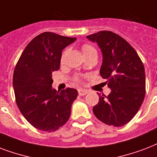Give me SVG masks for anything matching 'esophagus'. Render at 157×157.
I'll return each instance as SVG.
<instances>
[{"instance_id": "obj_1", "label": "esophagus", "mask_w": 157, "mask_h": 157, "mask_svg": "<svg viewBox=\"0 0 157 157\" xmlns=\"http://www.w3.org/2000/svg\"><path fill=\"white\" fill-rule=\"evenodd\" d=\"M87 90H83V89H80L78 90V94L79 95H81V96H82V95H85V94H87Z\"/></svg>"}]
</instances>
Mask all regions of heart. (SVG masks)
Wrapping results in <instances>:
<instances>
[{
    "mask_svg": "<svg viewBox=\"0 0 157 157\" xmlns=\"http://www.w3.org/2000/svg\"><path fill=\"white\" fill-rule=\"evenodd\" d=\"M81 50H82V52H83L84 56L86 57H90V56H92V55L94 54L97 55V51H96V49H95L92 45H90V44H83V45L81 46ZM66 52H67V51H64V52H63V55H62V57H61V62H62V63L64 61ZM74 80H75L76 82H80L81 80V76H76Z\"/></svg>",
    "mask_w": 157,
    "mask_h": 157,
    "instance_id": "obj_1",
    "label": "heart"
}]
</instances>
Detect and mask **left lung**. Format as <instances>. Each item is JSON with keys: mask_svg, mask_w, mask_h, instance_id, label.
I'll return each mask as SVG.
<instances>
[{"mask_svg": "<svg viewBox=\"0 0 157 157\" xmlns=\"http://www.w3.org/2000/svg\"><path fill=\"white\" fill-rule=\"evenodd\" d=\"M86 38L100 47L103 54L100 76L111 89L108 96L98 94L100 100L93 112L104 124L124 126L136 115L145 97L143 63L134 48L117 33L100 31Z\"/></svg>", "mask_w": 157, "mask_h": 157, "instance_id": "left-lung-1", "label": "left lung"}]
</instances>
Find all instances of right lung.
Returning <instances> with one entry per match:
<instances>
[{"mask_svg": "<svg viewBox=\"0 0 157 157\" xmlns=\"http://www.w3.org/2000/svg\"><path fill=\"white\" fill-rule=\"evenodd\" d=\"M76 38L44 32L36 36L22 52L13 75L19 109L35 128L54 132L67 122L77 90L52 89V72L60 68L62 52Z\"/></svg>", "mask_w": 157, "mask_h": 157, "instance_id": "right-lung-1", "label": "right lung"}]
</instances>
